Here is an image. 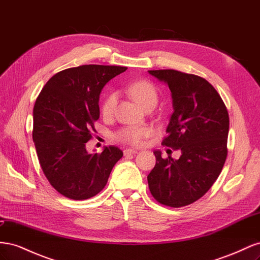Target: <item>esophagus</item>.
<instances>
[{
  "label": "esophagus",
  "mask_w": 260,
  "mask_h": 260,
  "mask_svg": "<svg viewBox=\"0 0 260 260\" xmlns=\"http://www.w3.org/2000/svg\"><path fill=\"white\" fill-rule=\"evenodd\" d=\"M123 153H124V155H130V154H137L138 151L135 148H127V149H124Z\"/></svg>",
  "instance_id": "1"
}]
</instances>
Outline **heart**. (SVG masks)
<instances>
[{"label": "heart", "instance_id": "b5f03b06", "mask_svg": "<svg viewBox=\"0 0 260 260\" xmlns=\"http://www.w3.org/2000/svg\"><path fill=\"white\" fill-rule=\"evenodd\" d=\"M128 91L132 99L135 100L141 107H145L146 105L157 103V92L154 85L145 80H139L129 85ZM117 104V94L115 92L109 93L105 98L103 105H102V113L104 116H111L114 112L115 106ZM151 133V129L147 127H124L118 131L115 138L118 141L124 143H129L132 145H139L143 142V140L147 138Z\"/></svg>", "mask_w": 260, "mask_h": 260}]
</instances>
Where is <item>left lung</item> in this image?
Here are the masks:
<instances>
[{
    "instance_id": "8db88e82",
    "label": "left lung",
    "mask_w": 260,
    "mask_h": 260,
    "mask_svg": "<svg viewBox=\"0 0 260 260\" xmlns=\"http://www.w3.org/2000/svg\"><path fill=\"white\" fill-rule=\"evenodd\" d=\"M169 86L174 113L162 145L180 149L181 156L164 159L155 151L156 165L147 176L149 191L162 205L182 207L205 194L226 158L229 114L207 80L177 70H148Z\"/></svg>"
}]
</instances>
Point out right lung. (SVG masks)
<instances>
[{
  "instance_id": "1",
  "label": "right lung",
  "mask_w": 260,
  "mask_h": 260,
  "mask_svg": "<svg viewBox=\"0 0 260 260\" xmlns=\"http://www.w3.org/2000/svg\"><path fill=\"white\" fill-rule=\"evenodd\" d=\"M127 67L83 65L54 75L34 107L32 139L39 162L51 185L72 200H86L103 190L123 153L116 146L89 153L100 118V94Z\"/></svg>"
}]
</instances>
